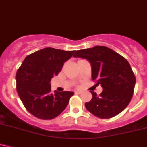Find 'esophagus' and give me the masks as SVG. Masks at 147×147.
Wrapping results in <instances>:
<instances>
[{
    "instance_id": "obj_1",
    "label": "esophagus",
    "mask_w": 147,
    "mask_h": 147,
    "mask_svg": "<svg viewBox=\"0 0 147 147\" xmlns=\"http://www.w3.org/2000/svg\"><path fill=\"white\" fill-rule=\"evenodd\" d=\"M75 94H80L82 93V92L81 91H79V90H78V91H75Z\"/></svg>"
}]
</instances>
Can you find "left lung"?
Segmentation results:
<instances>
[{
    "label": "left lung",
    "instance_id": "1",
    "mask_svg": "<svg viewBox=\"0 0 147 147\" xmlns=\"http://www.w3.org/2000/svg\"><path fill=\"white\" fill-rule=\"evenodd\" d=\"M73 56L89 62L92 80H96L103 88L99 96L91 92L92 98L85 103L86 109L101 118H110L121 113L131 101L136 82L127 61L103 46L78 50Z\"/></svg>",
    "mask_w": 147,
    "mask_h": 147
}]
</instances>
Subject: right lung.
I'll return each mask as SVG.
<instances>
[{"mask_svg":"<svg viewBox=\"0 0 147 147\" xmlns=\"http://www.w3.org/2000/svg\"><path fill=\"white\" fill-rule=\"evenodd\" d=\"M75 51L44 48L27 55L16 74L17 92L27 110L36 118L51 120L61 114L73 92H51V80Z\"/></svg>","mask_w":147,"mask_h":147,"instance_id":"add662e5","label":"right lung"}]
</instances>
